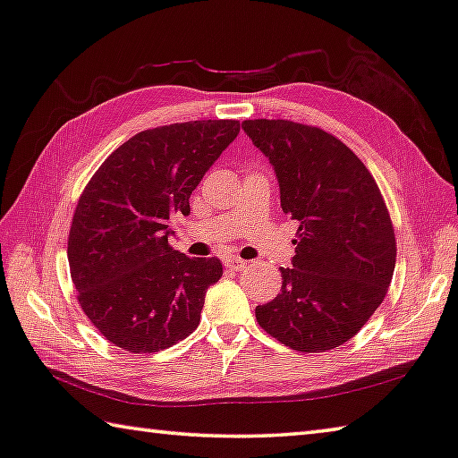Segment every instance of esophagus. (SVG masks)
Returning <instances> with one entry per match:
<instances>
[{"label": "esophagus", "instance_id": "1", "mask_svg": "<svg viewBox=\"0 0 458 458\" xmlns=\"http://www.w3.org/2000/svg\"><path fill=\"white\" fill-rule=\"evenodd\" d=\"M246 265H248V262H246V260H242V259H238V257H232V259H226V260H224V267H226V268H232V270H244V268H246Z\"/></svg>", "mask_w": 458, "mask_h": 458}]
</instances>
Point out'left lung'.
I'll use <instances>...</instances> for the list:
<instances>
[{
    "instance_id": "1",
    "label": "left lung",
    "mask_w": 458,
    "mask_h": 458,
    "mask_svg": "<svg viewBox=\"0 0 458 458\" xmlns=\"http://www.w3.org/2000/svg\"><path fill=\"white\" fill-rule=\"evenodd\" d=\"M242 129L275 167L281 206L299 222L281 293L257 307L268 335L301 353L344 345L382 305L396 267V236L368 167L327 131L284 119Z\"/></svg>"
}]
</instances>
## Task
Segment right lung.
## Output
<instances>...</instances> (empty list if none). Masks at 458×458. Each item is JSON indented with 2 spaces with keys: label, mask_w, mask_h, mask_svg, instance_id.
I'll use <instances>...</instances> for the list:
<instances>
[{
  "label": "right lung",
  "mask_w": 458,
  "mask_h": 458,
  "mask_svg": "<svg viewBox=\"0 0 458 458\" xmlns=\"http://www.w3.org/2000/svg\"><path fill=\"white\" fill-rule=\"evenodd\" d=\"M232 119L147 129L114 149L81 193L68 234L71 276L90 323L131 353L167 350L199 325L218 259L169 246V218L234 141Z\"/></svg>",
  "instance_id": "add662e5"
}]
</instances>
